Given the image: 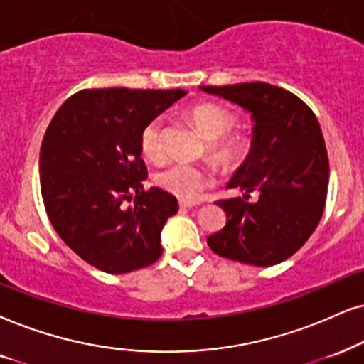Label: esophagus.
Wrapping results in <instances>:
<instances>
[{
  "label": "esophagus",
  "instance_id": "obj_1",
  "mask_svg": "<svg viewBox=\"0 0 364 364\" xmlns=\"http://www.w3.org/2000/svg\"><path fill=\"white\" fill-rule=\"evenodd\" d=\"M198 205L200 203H196V201H185V200L179 201V206H181V208H196Z\"/></svg>",
  "mask_w": 364,
  "mask_h": 364
}]
</instances>
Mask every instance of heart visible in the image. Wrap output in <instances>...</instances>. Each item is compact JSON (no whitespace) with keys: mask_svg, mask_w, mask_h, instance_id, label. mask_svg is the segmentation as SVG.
Wrapping results in <instances>:
<instances>
[{"mask_svg":"<svg viewBox=\"0 0 364 364\" xmlns=\"http://www.w3.org/2000/svg\"><path fill=\"white\" fill-rule=\"evenodd\" d=\"M188 116L208 141V158L220 168H237L250 153V134L243 129H232L235 114L225 105L196 104L188 110ZM163 119L154 117L142 127L141 151L146 158L156 161L163 156ZM156 183L181 200H195L211 183V174L205 168L178 161L159 171Z\"/></svg>","mask_w":364,"mask_h":364,"instance_id":"b5f03b06","label":"heart"}]
</instances>
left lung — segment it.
<instances>
[{
  "label": "left lung",
  "mask_w": 364,
  "mask_h": 364,
  "mask_svg": "<svg viewBox=\"0 0 364 364\" xmlns=\"http://www.w3.org/2000/svg\"><path fill=\"white\" fill-rule=\"evenodd\" d=\"M252 114V149L230 179L243 198L216 201L227 225L206 238L216 255L255 267L287 260L312 235L323 216L329 161L321 126L309 105L265 82L206 85ZM259 195L248 204L250 193Z\"/></svg>",
  "instance_id": "left-lung-1"
}]
</instances>
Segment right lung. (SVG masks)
<instances>
[{"label":"right lung","instance_id":"add662e5","mask_svg":"<svg viewBox=\"0 0 364 364\" xmlns=\"http://www.w3.org/2000/svg\"><path fill=\"white\" fill-rule=\"evenodd\" d=\"M186 92L87 89L60 105L40 149V186L50 223L87 264L126 274L163 254L161 230L178 211L153 186L141 158V131ZM135 201L132 207L123 205Z\"/></svg>","mask_w":364,"mask_h":364}]
</instances>
